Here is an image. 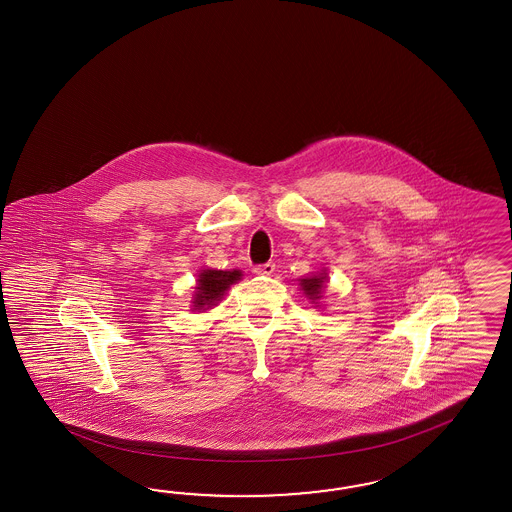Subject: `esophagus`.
<instances>
[{"mask_svg":"<svg viewBox=\"0 0 512 512\" xmlns=\"http://www.w3.org/2000/svg\"><path fill=\"white\" fill-rule=\"evenodd\" d=\"M274 270H276V264L274 263L257 264L253 268V272L259 274V276H270V274H274Z\"/></svg>","mask_w":512,"mask_h":512,"instance_id":"obj_1","label":"esophagus"}]
</instances>
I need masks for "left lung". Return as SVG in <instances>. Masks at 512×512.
Here are the masks:
<instances>
[{"label":"left lung","mask_w":512,"mask_h":512,"mask_svg":"<svg viewBox=\"0 0 512 512\" xmlns=\"http://www.w3.org/2000/svg\"><path fill=\"white\" fill-rule=\"evenodd\" d=\"M326 281H328V274H326V270H321L315 276L300 279V287H302L304 295L308 296L313 304H317V300L321 298V291H323V285H325Z\"/></svg>","instance_id":"obj_1"}]
</instances>
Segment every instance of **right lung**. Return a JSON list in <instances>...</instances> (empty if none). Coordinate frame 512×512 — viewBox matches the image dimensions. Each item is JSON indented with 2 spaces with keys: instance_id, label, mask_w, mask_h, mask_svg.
<instances>
[{
  "instance_id": "right-lung-1",
  "label": "right lung",
  "mask_w": 512,
  "mask_h": 512,
  "mask_svg": "<svg viewBox=\"0 0 512 512\" xmlns=\"http://www.w3.org/2000/svg\"><path fill=\"white\" fill-rule=\"evenodd\" d=\"M242 278L240 270H202L197 279L193 308L191 310H208L214 308L223 298L225 291Z\"/></svg>"
}]
</instances>
